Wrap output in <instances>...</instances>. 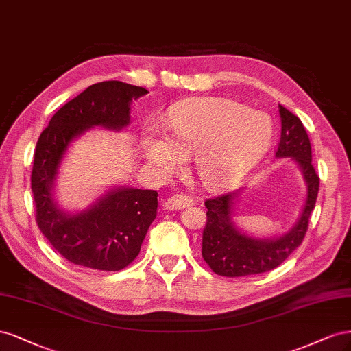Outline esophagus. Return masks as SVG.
Listing matches in <instances>:
<instances>
[{"label": "esophagus", "instance_id": "34e87169", "mask_svg": "<svg viewBox=\"0 0 351 351\" xmlns=\"http://www.w3.org/2000/svg\"><path fill=\"white\" fill-rule=\"evenodd\" d=\"M192 204V199L184 194H175L172 197H169L167 199H165L163 207L166 210H182L186 208Z\"/></svg>", "mask_w": 351, "mask_h": 351}]
</instances>
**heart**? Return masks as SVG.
I'll list each match as a JSON object with an SVG mask.
<instances>
[{
    "label": "heart",
    "instance_id": "heart-1",
    "mask_svg": "<svg viewBox=\"0 0 351 351\" xmlns=\"http://www.w3.org/2000/svg\"><path fill=\"white\" fill-rule=\"evenodd\" d=\"M273 121L226 97H198L169 114V135L150 134L143 143L147 163L162 175L182 171L194 154L199 180L213 191L239 182L263 159L273 138Z\"/></svg>",
    "mask_w": 351,
    "mask_h": 351
}]
</instances>
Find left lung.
I'll return each instance as SVG.
<instances>
[{"label": "left lung", "instance_id": "8db88e82", "mask_svg": "<svg viewBox=\"0 0 351 351\" xmlns=\"http://www.w3.org/2000/svg\"><path fill=\"white\" fill-rule=\"evenodd\" d=\"M281 137L276 156L290 157L306 184V198L298 221L277 237H254L234 224L236 202L242 189L207 199V224L202 233V258L214 273L224 277H245L274 269L302 243L319 189V176L312 165L311 141L302 121L280 106Z\"/></svg>", "mask_w": 351, "mask_h": 351}]
</instances>
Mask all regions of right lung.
<instances>
[{"instance_id": "right-lung-1", "label": "right lung", "mask_w": 351, "mask_h": 351, "mask_svg": "<svg viewBox=\"0 0 351 351\" xmlns=\"http://www.w3.org/2000/svg\"><path fill=\"white\" fill-rule=\"evenodd\" d=\"M147 93L144 87L117 80L90 86L56 112L38 140L32 171L36 221L53 250L75 265L101 271L125 268L140 254L156 219L157 192L153 189L109 188L82 211L61 208L53 195L71 143L95 127L127 128L132 100Z\"/></svg>"}]
</instances>
